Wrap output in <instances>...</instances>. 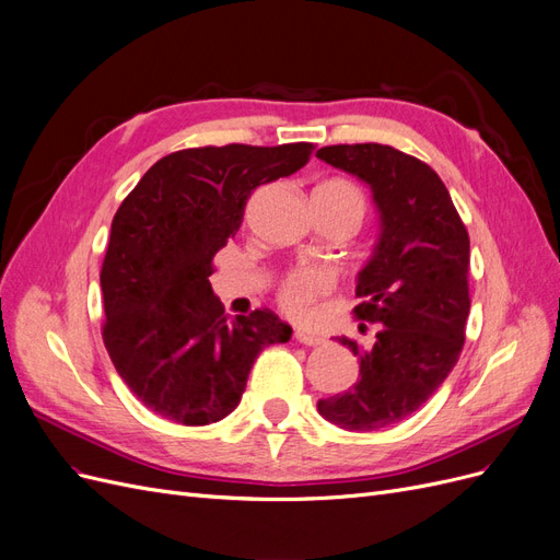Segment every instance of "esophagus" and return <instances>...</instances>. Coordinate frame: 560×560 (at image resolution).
<instances>
[{
  "label": "esophagus",
  "instance_id": "esophagus-1",
  "mask_svg": "<svg viewBox=\"0 0 560 560\" xmlns=\"http://www.w3.org/2000/svg\"><path fill=\"white\" fill-rule=\"evenodd\" d=\"M295 341H300V345H304V347H320L326 339L318 337V335H312V332L298 330V332H295Z\"/></svg>",
  "mask_w": 560,
  "mask_h": 560
}]
</instances>
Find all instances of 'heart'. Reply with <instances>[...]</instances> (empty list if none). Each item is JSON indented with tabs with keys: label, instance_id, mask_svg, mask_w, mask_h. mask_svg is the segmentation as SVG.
Here are the masks:
<instances>
[{
	"label": "heart",
	"instance_id": "b5f03b06",
	"mask_svg": "<svg viewBox=\"0 0 560 560\" xmlns=\"http://www.w3.org/2000/svg\"><path fill=\"white\" fill-rule=\"evenodd\" d=\"M320 188H328L341 197H347L351 205L358 207V211L363 213V197L360 192L347 184V182H328L323 184ZM332 291V275L328 272L326 267H318V265H302L295 267L288 272L279 288H277V300L281 304V310L293 316V318H304L306 314L312 312V304L328 295Z\"/></svg>",
	"mask_w": 560,
	"mask_h": 560
}]
</instances>
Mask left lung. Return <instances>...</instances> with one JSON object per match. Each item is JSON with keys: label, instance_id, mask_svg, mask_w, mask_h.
<instances>
[{"label": "left lung", "instance_id": "obj_1", "mask_svg": "<svg viewBox=\"0 0 560 560\" xmlns=\"http://www.w3.org/2000/svg\"><path fill=\"white\" fill-rule=\"evenodd\" d=\"M372 190L378 237L358 272L355 318L376 323L370 349L339 341L360 360L353 388L318 400L345 430H378L421 409L458 363L470 314V237L451 195L425 162L384 143L316 151Z\"/></svg>", "mask_w": 560, "mask_h": 560}]
</instances>
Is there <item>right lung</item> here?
<instances>
[{
	"instance_id": "obj_1",
	"label": "right lung",
	"mask_w": 560,
	"mask_h": 560,
	"mask_svg": "<svg viewBox=\"0 0 560 560\" xmlns=\"http://www.w3.org/2000/svg\"><path fill=\"white\" fill-rule=\"evenodd\" d=\"M312 143L205 147L170 153L118 207L100 275L104 347L151 411L209 425L240 405L258 353L293 328L275 312L228 318L211 293L213 256L258 186L310 162Z\"/></svg>"
}]
</instances>
